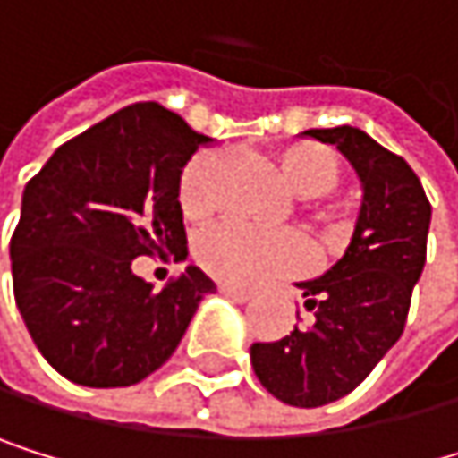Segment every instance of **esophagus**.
<instances>
[{
  "label": "esophagus",
  "instance_id": "34e87169",
  "mask_svg": "<svg viewBox=\"0 0 458 458\" xmlns=\"http://www.w3.org/2000/svg\"><path fill=\"white\" fill-rule=\"evenodd\" d=\"M219 293L222 296H231L233 299V302H250V299H252V291H244V288H233V285H219Z\"/></svg>",
  "mask_w": 458,
  "mask_h": 458
}]
</instances>
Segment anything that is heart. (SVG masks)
<instances>
[{
    "instance_id": "obj_1",
    "label": "heart",
    "mask_w": 458,
    "mask_h": 458,
    "mask_svg": "<svg viewBox=\"0 0 458 458\" xmlns=\"http://www.w3.org/2000/svg\"><path fill=\"white\" fill-rule=\"evenodd\" d=\"M283 181L302 198H321L341 181V159L318 142H288L275 156ZM219 167L216 150L191 156L178 178V206L183 216L203 219L214 208V178ZM341 225L332 227V236ZM195 258L200 267L225 285L255 288L277 277H288L310 267V244L293 233H263L239 222L211 225L195 239Z\"/></svg>"
}]
</instances>
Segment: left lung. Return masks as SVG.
<instances>
[{
    "instance_id": "left-lung-1",
    "label": "left lung",
    "mask_w": 458,
    "mask_h": 458,
    "mask_svg": "<svg viewBox=\"0 0 458 458\" xmlns=\"http://www.w3.org/2000/svg\"><path fill=\"white\" fill-rule=\"evenodd\" d=\"M305 134L335 145L352 162L362 208L344 258L299 283L310 324L280 341L252 344L250 360L275 398L310 410L349 395L401 338L426 263L431 203L412 167L365 131L338 126Z\"/></svg>"
}]
</instances>
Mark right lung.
Segmentation results:
<instances>
[{"label":"right lung","instance_id":"right-lung-1","mask_svg":"<svg viewBox=\"0 0 458 458\" xmlns=\"http://www.w3.org/2000/svg\"><path fill=\"white\" fill-rule=\"evenodd\" d=\"M208 137L131 104L55 150L27 183L10 239L15 305L46 362L84 387H129L178 349L214 283L198 269L153 291L131 260L186 250L178 178Z\"/></svg>","mask_w":458,"mask_h":458}]
</instances>
